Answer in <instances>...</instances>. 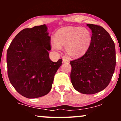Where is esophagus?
<instances>
[{
    "instance_id": "1",
    "label": "esophagus",
    "mask_w": 121,
    "mask_h": 121,
    "mask_svg": "<svg viewBox=\"0 0 121 121\" xmlns=\"http://www.w3.org/2000/svg\"><path fill=\"white\" fill-rule=\"evenodd\" d=\"M62 61H63V62H68L69 60H68V59H66V58L64 57L62 59Z\"/></svg>"
}]
</instances>
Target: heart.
Instances as JSON below:
<instances>
[{"mask_svg":"<svg viewBox=\"0 0 121 121\" xmlns=\"http://www.w3.org/2000/svg\"><path fill=\"white\" fill-rule=\"evenodd\" d=\"M92 40V36L89 29L85 27H63L56 32L55 40L52 42L55 50L65 47L69 56L77 58L84 55L89 49Z\"/></svg>","mask_w":121,"mask_h":121,"instance_id":"obj_1","label":"heart"}]
</instances>
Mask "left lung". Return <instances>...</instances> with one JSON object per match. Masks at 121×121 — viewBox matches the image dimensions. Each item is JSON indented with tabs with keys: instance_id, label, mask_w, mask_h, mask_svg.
<instances>
[{
	"instance_id": "1",
	"label": "left lung",
	"mask_w": 121,
	"mask_h": 121,
	"mask_svg": "<svg viewBox=\"0 0 121 121\" xmlns=\"http://www.w3.org/2000/svg\"><path fill=\"white\" fill-rule=\"evenodd\" d=\"M92 32L89 49L81 57L70 62V79L76 91L93 94L105 89L111 81L116 64L113 39L103 27L87 24Z\"/></svg>"
}]
</instances>
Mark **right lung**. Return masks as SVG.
Here are the masks:
<instances>
[{"label":"right lung","instance_id":"1","mask_svg":"<svg viewBox=\"0 0 121 121\" xmlns=\"http://www.w3.org/2000/svg\"><path fill=\"white\" fill-rule=\"evenodd\" d=\"M50 48L51 37L45 24L21 30L9 45L7 52L8 78L23 96L38 98L51 90L62 60L52 61L48 52Z\"/></svg>","mask_w":121,"mask_h":121}]
</instances>
